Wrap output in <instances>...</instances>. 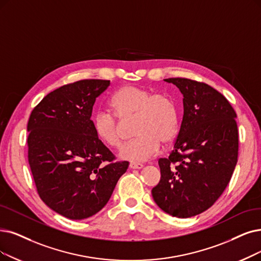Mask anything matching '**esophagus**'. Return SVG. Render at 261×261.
<instances>
[{
    "mask_svg": "<svg viewBox=\"0 0 261 261\" xmlns=\"http://www.w3.org/2000/svg\"><path fill=\"white\" fill-rule=\"evenodd\" d=\"M129 167L132 169H141V168H143V165L139 164V163H130Z\"/></svg>",
    "mask_w": 261,
    "mask_h": 261,
    "instance_id": "34e87169",
    "label": "esophagus"
}]
</instances>
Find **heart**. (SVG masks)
I'll return each mask as SVG.
<instances>
[{
  "instance_id": "heart-1",
  "label": "heart",
  "mask_w": 261,
  "mask_h": 261,
  "mask_svg": "<svg viewBox=\"0 0 261 261\" xmlns=\"http://www.w3.org/2000/svg\"><path fill=\"white\" fill-rule=\"evenodd\" d=\"M108 105L112 116L120 121L135 118L134 135L137 137L121 148L119 156L124 161H147L159 151L161 142L169 143L178 134V109L173 100L162 93L125 86L113 93ZM113 117L97 112L92 118V126L100 142L110 148H119L120 128Z\"/></svg>"
}]
</instances>
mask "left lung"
<instances>
[{"label": "left lung", "instance_id": "1", "mask_svg": "<svg viewBox=\"0 0 261 261\" xmlns=\"http://www.w3.org/2000/svg\"><path fill=\"white\" fill-rule=\"evenodd\" d=\"M183 94L184 114L173 150L160 159V183L153 199L172 216L200 214L220 198L238 162L237 114L226 97L186 78H168Z\"/></svg>", "mask_w": 261, "mask_h": 261}]
</instances>
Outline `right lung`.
Wrapping results in <instances>:
<instances>
[{
  "label": "right lung",
  "mask_w": 261,
  "mask_h": 261,
  "mask_svg": "<svg viewBox=\"0 0 261 261\" xmlns=\"http://www.w3.org/2000/svg\"><path fill=\"white\" fill-rule=\"evenodd\" d=\"M109 85L85 79L61 87L41 99L28 122V159L37 193L70 220L99 212L128 168V162H114L92 126L96 97Z\"/></svg>",
  "instance_id": "obj_1"
}]
</instances>
